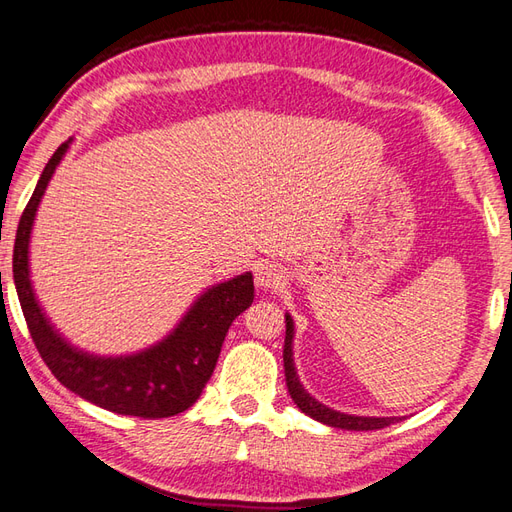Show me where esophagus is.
Returning <instances> with one entry per match:
<instances>
[{
    "mask_svg": "<svg viewBox=\"0 0 512 512\" xmlns=\"http://www.w3.org/2000/svg\"><path fill=\"white\" fill-rule=\"evenodd\" d=\"M256 284L265 291H276L284 284V273L278 265H260V269L256 271Z\"/></svg>",
    "mask_w": 512,
    "mask_h": 512,
    "instance_id": "obj_1",
    "label": "esophagus"
}]
</instances>
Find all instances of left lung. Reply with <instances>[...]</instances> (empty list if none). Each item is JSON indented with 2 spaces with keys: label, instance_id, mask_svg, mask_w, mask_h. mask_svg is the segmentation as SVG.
Wrapping results in <instances>:
<instances>
[{
  "label": "left lung",
  "instance_id": "1",
  "mask_svg": "<svg viewBox=\"0 0 512 512\" xmlns=\"http://www.w3.org/2000/svg\"><path fill=\"white\" fill-rule=\"evenodd\" d=\"M293 319L286 315V336H284V378H286V389H289V395L293 397V402L297 404V408L306 413L308 417H313L326 426L332 428H341V430H380L391 426V423L400 421L395 417H354V415H345V413H336V410L319 404L317 400H313L306 391L304 386L299 384L297 373L293 367Z\"/></svg>",
  "mask_w": 512,
  "mask_h": 512
}]
</instances>
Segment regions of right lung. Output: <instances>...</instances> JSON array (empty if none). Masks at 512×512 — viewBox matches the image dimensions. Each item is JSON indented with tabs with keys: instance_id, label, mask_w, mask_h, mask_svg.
<instances>
[{
	"instance_id": "right-lung-1",
	"label": "right lung",
	"mask_w": 512,
	"mask_h": 512,
	"mask_svg": "<svg viewBox=\"0 0 512 512\" xmlns=\"http://www.w3.org/2000/svg\"><path fill=\"white\" fill-rule=\"evenodd\" d=\"M67 147L69 141L62 143L47 160L41 180L21 215L12 252V276L32 341L58 382L84 400L112 413L143 419L184 413L197 402L213 376L232 321L254 302L252 273H243L208 289L165 341L141 354L97 358L73 350L41 313L28 271V243L36 208Z\"/></svg>"
}]
</instances>
